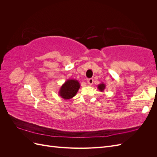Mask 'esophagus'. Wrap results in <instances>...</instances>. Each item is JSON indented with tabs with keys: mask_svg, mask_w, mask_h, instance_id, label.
Returning a JSON list of instances; mask_svg holds the SVG:
<instances>
[{
	"mask_svg": "<svg viewBox=\"0 0 157 157\" xmlns=\"http://www.w3.org/2000/svg\"><path fill=\"white\" fill-rule=\"evenodd\" d=\"M87 82H88V84L89 85H92V84H93V82H94V79H93V78H89V79L88 80Z\"/></svg>",
	"mask_w": 157,
	"mask_h": 157,
	"instance_id": "obj_1",
	"label": "esophagus"
}]
</instances>
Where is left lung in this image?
Here are the masks:
<instances>
[{
    "label": "left lung",
    "instance_id": "1",
    "mask_svg": "<svg viewBox=\"0 0 157 157\" xmlns=\"http://www.w3.org/2000/svg\"><path fill=\"white\" fill-rule=\"evenodd\" d=\"M105 87H106V85H105V84H104L103 82H101V84H99L98 85V90L101 92H103L104 91V90L105 89Z\"/></svg>",
    "mask_w": 157,
    "mask_h": 157
}]
</instances>
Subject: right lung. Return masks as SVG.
Masks as SVG:
<instances>
[{"label": "right lung", "mask_w": 157, "mask_h": 157, "mask_svg": "<svg viewBox=\"0 0 157 157\" xmlns=\"http://www.w3.org/2000/svg\"><path fill=\"white\" fill-rule=\"evenodd\" d=\"M80 87V84L77 80L68 79L62 84L59 90V96L64 99L73 98Z\"/></svg>", "instance_id": "obj_1"}]
</instances>
